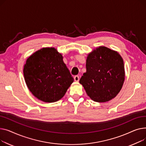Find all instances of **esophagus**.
<instances>
[{"label":"esophagus","mask_w":146,"mask_h":146,"mask_svg":"<svg viewBox=\"0 0 146 146\" xmlns=\"http://www.w3.org/2000/svg\"><path fill=\"white\" fill-rule=\"evenodd\" d=\"M79 80H80V77L78 75H75L74 76V80L75 82H78Z\"/></svg>","instance_id":"esophagus-1"}]
</instances>
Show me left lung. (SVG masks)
I'll return each instance as SVG.
<instances>
[{"label":"left lung","mask_w":146,"mask_h":146,"mask_svg":"<svg viewBox=\"0 0 146 146\" xmlns=\"http://www.w3.org/2000/svg\"><path fill=\"white\" fill-rule=\"evenodd\" d=\"M87 71L80 80L94 101L107 102L120 91L125 78L123 58L115 51L100 46L87 59Z\"/></svg>","instance_id":"obj_1"}]
</instances>
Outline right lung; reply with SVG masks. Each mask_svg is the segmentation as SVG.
I'll use <instances>...</instances> for the list:
<instances>
[{"mask_svg":"<svg viewBox=\"0 0 146 146\" xmlns=\"http://www.w3.org/2000/svg\"><path fill=\"white\" fill-rule=\"evenodd\" d=\"M63 57L54 48H44L27 59L25 80L30 91L39 100L54 102L64 97L74 82Z\"/></svg>","mask_w":146,"mask_h":146,"instance_id":"1","label":"right lung"}]
</instances>
